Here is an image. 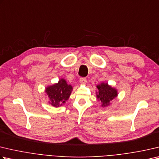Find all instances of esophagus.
<instances>
[{
	"instance_id": "1",
	"label": "esophagus",
	"mask_w": 159,
	"mask_h": 159,
	"mask_svg": "<svg viewBox=\"0 0 159 159\" xmlns=\"http://www.w3.org/2000/svg\"><path fill=\"white\" fill-rule=\"evenodd\" d=\"M86 82H87V79H86V78L81 77L80 79V83H81V84H85Z\"/></svg>"
}]
</instances>
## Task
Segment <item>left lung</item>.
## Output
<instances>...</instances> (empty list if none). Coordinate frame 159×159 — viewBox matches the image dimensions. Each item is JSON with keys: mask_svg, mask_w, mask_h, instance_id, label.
Listing matches in <instances>:
<instances>
[{"mask_svg": "<svg viewBox=\"0 0 159 159\" xmlns=\"http://www.w3.org/2000/svg\"><path fill=\"white\" fill-rule=\"evenodd\" d=\"M99 94H97V99L102 103V106H107L110 102L117 97V90L108 85V83H102L97 85Z\"/></svg>", "mask_w": 159, "mask_h": 159, "instance_id": "left-lung-1", "label": "left lung"}]
</instances>
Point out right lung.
<instances>
[{
	"label": "right lung",
	"instance_id": "obj_1",
	"mask_svg": "<svg viewBox=\"0 0 159 159\" xmlns=\"http://www.w3.org/2000/svg\"><path fill=\"white\" fill-rule=\"evenodd\" d=\"M71 90V86L68 85L65 80L61 79L58 83L48 87L46 89V92L49 97L51 104L55 107H59L69 99Z\"/></svg>",
	"mask_w": 159,
	"mask_h": 159
}]
</instances>
